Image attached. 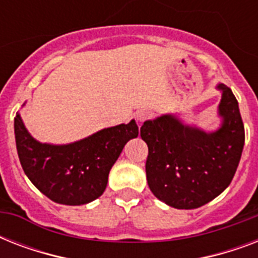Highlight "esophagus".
<instances>
[{"instance_id": "obj_1", "label": "esophagus", "mask_w": 258, "mask_h": 258, "mask_svg": "<svg viewBox=\"0 0 258 258\" xmlns=\"http://www.w3.org/2000/svg\"><path fill=\"white\" fill-rule=\"evenodd\" d=\"M151 116H153V113L149 112V111H139V112L137 113V120L139 121V123H143V121L149 120Z\"/></svg>"}]
</instances>
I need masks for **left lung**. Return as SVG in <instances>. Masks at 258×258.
Instances as JSON below:
<instances>
[{
    "mask_svg": "<svg viewBox=\"0 0 258 258\" xmlns=\"http://www.w3.org/2000/svg\"><path fill=\"white\" fill-rule=\"evenodd\" d=\"M221 128L206 134L165 115L141 127L149 146L146 175L150 190L175 209H197L220 196L232 182L244 149L245 130L238 103L224 84Z\"/></svg>",
    "mask_w": 258,
    "mask_h": 258,
    "instance_id": "obj_1",
    "label": "left lung"
}]
</instances>
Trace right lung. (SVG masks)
Listing matches in <instances>:
<instances>
[{
    "label": "right lung",
    "mask_w": 258,
    "mask_h": 258,
    "mask_svg": "<svg viewBox=\"0 0 258 258\" xmlns=\"http://www.w3.org/2000/svg\"><path fill=\"white\" fill-rule=\"evenodd\" d=\"M18 158L26 176L53 202L84 205L103 194L108 174L130 139L139 134L135 120L104 128L72 145H42L14 117Z\"/></svg>",
    "instance_id": "1"
}]
</instances>
